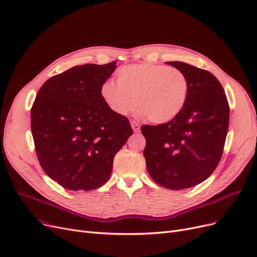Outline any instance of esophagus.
Instances as JSON below:
<instances>
[{
	"instance_id": "1",
	"label": "esophagus",
	"mask_w": 257,
	"mask_h": 257,
	"mask_svg": "<svg viewBox=\"0 0 257 257\" xmlns=\"http://www.w3.org/2000/svg\"><path fill=\"white\" fill-rule=\"evenodd\" d=\"M131 127L135 132H140V130H141V126L138 124L137 121H131Z\"/></svg>"
}]
</instances>
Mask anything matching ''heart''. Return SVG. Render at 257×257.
Listing matches in <instances>:
<instances>
[{
	"instance_id": "1",
	"label": "heart",
	"mask_w": 257,
	"mask_h": 257,
	"mask_svg": "<svg viewBox=\"0 0 257 257\" xmlns=\"http://www.w3.org/2000/svg\"><path fill=\"white\" fill-rule=\"evenodd\" d=\"M101 95L117 115H127L136 103L141 116L154 124H165L183 111L189 82L178 68L151 63L132 64L116 72V83L106 81L102 85Z\"/></svg>"
}]
</instances>
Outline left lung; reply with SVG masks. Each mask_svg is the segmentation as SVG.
<instances>
[{"label":"left lung","instance_id":"left-lung-1","mask_svg":"<svg viewBox=\"0 0 257 257\" xmlns=\"http://www.w3.org/2000/svg\"><path fill=\"white\" fill-rule=\"evenodd\" d=\"M189 82L182 112L158 126L144 125V156L152 180L167 189L194 187L213 173L229 128L230 107L224 88L211 72L183 62H167Z\"/></svg>","mask_w":257,"mask_h":257}]
</instances>
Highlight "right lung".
<instances>
[{"label":"right lung","mask_w":257,"mask_h":257,"mask_svg":"<svg viewBox=\"0 0 257 257\" xmlns=\"http://www.w3.org/2000/svg\"><path fill=\"white\" fill-rule=\"evenodd\" d=\"M115 68V61L74 66L44 83L32 104L31 133L40 165L68 190L103 186L114 155L133 135L129 119L111 111L101 95Z\"/></svg>","instance_id":"add662e5"}]
</instances>
